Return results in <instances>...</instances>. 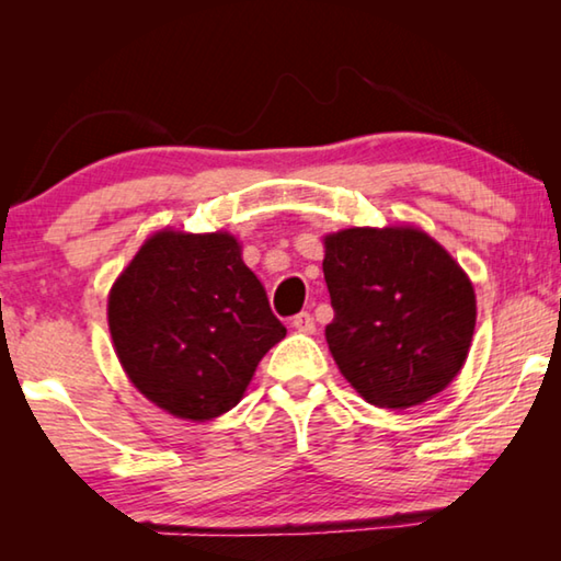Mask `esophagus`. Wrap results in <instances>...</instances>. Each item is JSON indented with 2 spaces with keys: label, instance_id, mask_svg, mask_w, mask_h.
Returning a JSON list of instances; mask_svg holds the SVG:
<instances>
[{
  "label": "esophagus",
  "instance_id": "34e87169",
  "mask_svg": "<svg viewBox=\"0 0 561 561\" xmlns=\"http://www.w3.org/2000/svg\"><path fill=\"white\" fill-rule=\"evenodd\" d=\"M291 327L299 331V334H314L317 331V324H314V317L309 314V311H301V314H297L291 319Z\"/></svg>",
  "mask_w": 561,
  "mask_h": 561
}]
</instances>
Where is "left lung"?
I'll list each match as a JSON object with an SVG mask.
<instances>
[{
    "instance_id": "obj_1",
    "label": "left lung",
    "mask_w": 561,
    "mask_h": 561,
    "mask_svg": "<svg viewBox=\"0 0 561 561\" xmlns=\"http://www.w3.org/2000/svg\"><path fill=\"white\" fill-rule=\"evenodd\" d=\"M327 327L339 371L364 401L411 408L440 393L468 358L474 289L417 227H351L324 237Z\"/></svg>"
}]
</instances>
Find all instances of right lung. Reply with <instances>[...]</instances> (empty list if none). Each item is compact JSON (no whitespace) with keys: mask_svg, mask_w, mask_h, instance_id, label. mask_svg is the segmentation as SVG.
Returning a JSON list of instances; mask_svg holds the SVG:
<instances>
[{"mask_svg":"<svg viewBox=\"0 0 561 561\" xmlns=\"http://www.w3.org/2000/svg\"><path fill=\"white\" fill-rule=\"evenodd\" d=\"M108 329L130 383L201 423L240 403L262 356L287 336L227 232L146 240L108 294Z\"/></svg>","mask_w":561,"mask_h":561,"instance_id":"obj_1","label":"right lung"}]
</instances>
